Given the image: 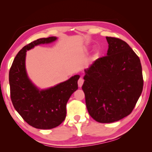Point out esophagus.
Returning a JSON list of instances; mask_svg holds the SVG:
<instances>
[{"label":"esophagus","mask_w":152,"mask_h":152,"mask_svg":"<svg viewBox=\"0 0 152 152\" xmlns=\"http://www.w3.org/2000/svg\"><path fill=\"white\" fill-rule=\"evenodd\" d=\"M83 83H84V80L82 79V78H79L78 81V86H79V87H82V84H83Z\"/></svg>","instance_id":"esophagus-1"}]
</instances>
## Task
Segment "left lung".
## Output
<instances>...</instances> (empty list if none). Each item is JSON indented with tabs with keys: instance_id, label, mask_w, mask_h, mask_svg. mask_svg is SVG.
<instances>
[{
	"instance_id": "1",
	"label": "left lung",
	"mask_w": 152,
	"mask_h": 152,
	"mask_svg": "<svg viewBox=\"0 0 152 152\" xmlns=\"http://www.w3.org/2000/svg\"><path fill=\"white\" fill-rule=\"evenodd\" d=\"M106 56L86 69L82 86L89 115L102 123L127 117L142 92L143 80L140 60L130 46L116 37H106Z\"/></svg>"
}]
</instances>
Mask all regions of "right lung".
I'll return each instance as SVG.
<instances>
[{
  "instance_id": "obj_1",
  "label": "right lung",
  "mask_w": 152,
  "mask_h": 152,
  "mask_svg": "<svg viewBox=\"0 0 152 152\" xmlns=\"http://www.w3.org/2000/svg\"><path fill=\"white\" fill-rule=\"evenodd\" d=\"M56 39V37L41 38L24 46L15 58L9 71L11 99L15 110L29 125L40 129H50L64 121L67 102L78 89L79 75L45 90L37 88L28 78L26 51Z\"/></svg>"
}]
</instances>
